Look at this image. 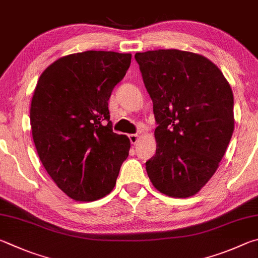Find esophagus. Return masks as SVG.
<instances>
[{
	"mask_svg": "<svg viewBox=\"0 0 258 258\" xmlns=\"http://www.w3.org/2000/svg\"><path fill=\"white\" fill-rule=\"evenodd\" d=\"M129 139H130V142H132V144L133 145H136V144L138 143V141H139V135H129Z\"/></svg>",
	"mask_w": 258,
	"mask_h": 258,
	"instance_id": "obj_1",
	"label": "esophagus"
}]
</instances>
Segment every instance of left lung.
<instances>
[{
    "mask_svg": "<svg viewBox=\"0 0 258 258\" xmlns=\"http://www.w3.org/2000/svg\"><path fill=\"white\" fill-rule=\"evenodd\" d=\"M135 58L159 124L156 153L146 162L148 177L169 197L196 195L218 170L232 137V89L201 54L156 49Z\"/></svg>",
    "mask_w": 258,
    "mask_h": 258,
    "instance_id": "1",
    "label": "left lung"
}]
</instances>
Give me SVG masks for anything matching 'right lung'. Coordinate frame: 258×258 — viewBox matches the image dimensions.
Instances as JSON below:
<instances>
[{"mask_svg":"<svg viewBox=\"0 0 258 258\" xmlns=\"http://www.w3.org/2000/svg\"><path fill=\"white\" fill-rule=\"evenodd\" d=\"M130 53L86 51L60 57L40 75L30 125L39 160L56 186L79 202L110 194L130 141L113 133L108 99Z\"/></svg>","mask_w":258,"mask_h":258,"instance_id":"obj_1","label":"right lung"}]
</instances>
